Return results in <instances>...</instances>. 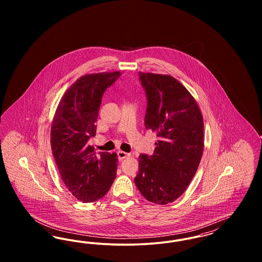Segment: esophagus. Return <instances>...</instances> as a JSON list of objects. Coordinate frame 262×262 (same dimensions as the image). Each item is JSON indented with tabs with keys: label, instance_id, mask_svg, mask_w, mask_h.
Wrapping results in <instances>:
<instances>
[{
	"label": "esophagus",
	"instance_id": "1",
	"mask_svg": "<svg viewBox=\"0 0 262 262\" xmlns=\"http://www.w3.org/2000/svg\"><path fill=\"white\" fill-rule=\"evenodd\" d=\"M118 157H119V159L120 160H123V159H125L126 157H128L130 154L129 153H126L125 151H118Z\"/></svg>",
	"mask_w": 262,
	"mask_h": 262
}]
</instances>
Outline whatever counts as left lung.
<instances>
[{
    "label": "left lung",
    "mask_w": 262,
    "mask_h": 262,
    "mask_svg": "<svg viewBox=\"0 0 262 262\" xmlns=\"http://www.w3.org/2000/svg\"><path fill=\"white\" fill-rule=\"evenodd\" d=\"M138 75L147 99L144 125L158 140L152 155L139 156L135 183L148 201L168 204L185 192L196 173L204 146L203 119L194 98L173 76Z\"/></svg>",
    "instance_id": "left-lung-1"
}]
</instances>
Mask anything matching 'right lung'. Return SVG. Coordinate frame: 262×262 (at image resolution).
<instances>
[{"mask_svg": "<svg viewBox=\"0 0 262 262\" xmlns=\"http://www.w3.org/2000/svg\"><path fill=\"white\" fill-rule=\"evenodd\" d=\"M120 72L79 77L69 88L55 113L51 127V147L68 189L83 202L102 199L116 179L118 157L99 152L88 144L95 136L100 105L106 89Z\"/></svg>", "mask_w": 262, "mask_h": 262, "instance_id": "add662e5", "label": "right lung"}]
</instances>
